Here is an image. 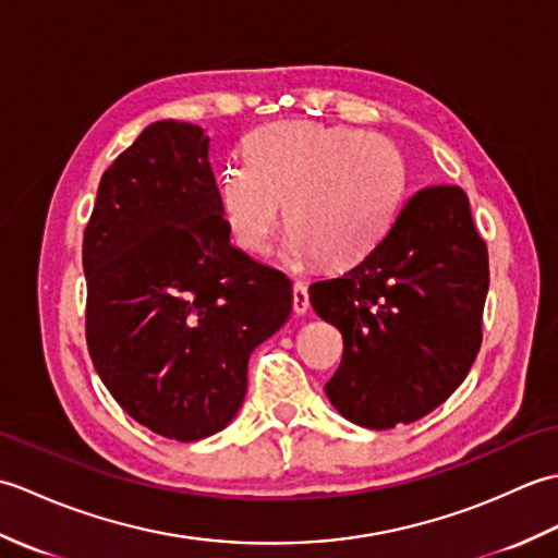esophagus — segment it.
<instances>
[{
  "label": "esophagus",
  "mask_w": 558,
  "mask_h": 558,
  "mask_svg": "<svg viewBox=\"0 0 558 558\" xmlns=\"http://www.w3.org/2000/svg\"><path fill=\"white\" fill-rule=\"evenodd\" d=\"M292 310L300 316L310 312V290H306L304 282H294L292 286Z\"/></svg>",
  "instance_id": "obj_1"
}]
</instances>
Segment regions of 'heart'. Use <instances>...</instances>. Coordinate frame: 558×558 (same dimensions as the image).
Returning <instances> with one entry per match:
<instances>
[{
    "label": "heart",
    "instance_id": "heart-1",
    "mask_svg": "<svg viewBox=\"0 0 558 558\" xmlns=\"http://www.w3.org/2000/svg\"><path fill=\"white\" fill-rule=\"evenodd\" d=\"M405 194V160L393 141L354 126L276 122L246 138V160L218 174V206L232 240L266 254L282 218L292 266L322 258L348 266L381 242Z\"/></svg>",
    "mask_w": 558,
    "mask_h": 558
}]
</instances>
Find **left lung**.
Segmentation results:
<instances>
[{
	"instance_id": "obj_1",
	"label": "left lung",
	"mask_w": 558,
	"mask_h": 558,
	"mask_svg": "<svg viewBox=\"0 0 558 558\" xmlns=\"http://www.w3.org/2000/svg\"><path fill=\"white\" fill-rule=\"evenodd\" d=\"M487 244L460 186L420 189L369 254L310 302L342 333L326 396L366 429L429 414L468 376L482 345Z\"/></svg>"
}]
</instances>
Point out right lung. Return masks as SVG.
<instances>
[{"instance_id":"add662e5","label":"right lung","mask_w":558,"mask_h":558,"mask_svg":"<svg viewBox=\"0 0 558 558\" xmlns=\"http://www.w3.org/2000/svg\"><path fill=\"white\" fill-rule=\"evenodd\" d=\"M86 340L138 424L198 441L230 424L246 364L288 322L292 282L230 244L208 136L162 120L105 170L83 232Z\"/></svg>"}]
</instances>
